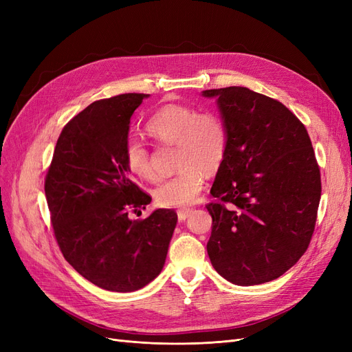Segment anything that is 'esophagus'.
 Returning <instances> with one entry per match:
<instances>
[{"label":"esophagus","mask_w":352,"mask_h":352,"mask_svg":"<svg viewBox=\"0 0 352 352\" xmlns=\"http://www.w3.org/2000/svg\"><path fill=\"white\" fill-rule=\"evenodd\" d=\"M190 212H192V208H180V210H177L179 221H185L190 216Z\"/></svg>","instance_id":"34e87169"}]
</instances>
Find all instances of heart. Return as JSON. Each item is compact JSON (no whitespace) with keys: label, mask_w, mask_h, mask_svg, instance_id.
<instances>
[{"label":"heart","mask_w":352,"mask_h":352,"mask_svg":"<svg viewBox=\"0 0 352 352\" xmlns=\"http://www.w3.org/2000/svg\"><path fill=\"white\" fill-rule=\"evenodd\" d=\"M146 133L162 144L176 145L179 172L154 189L157 204L185 207L192 204L204 188L206 173H214L228 153V129L214 111H201L180 104H168L155 111L145 124ZM124 163L129 172L154 180L155 172L145 144L129 140L124 145Z\"/></svg>","instance_id":"obj_1"}]
</instances>
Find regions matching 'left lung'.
I'll list each match as a JSON object with an SVG mask.
<instances>
[{"instance_id": "8db88e82", "label": "left lung", "mask_w": 352, "mask_h": 352, "mask_svg": "<svg viewBox=\"0 0 352 352\" xmlns=\"http://www.w3.org/2000/svg\"><path fill=\"white\" fill-rule=\"evenodd\" d=\"M217 98L228 153L207 204V252L226 280L251 286L278 279L310 245L322 195L310 136L282 102L243 87L202 91Z\"/></svg>"}]
</instances>
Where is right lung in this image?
I'll use <instances>...</instances> for the list:
<instances>
[{
	"mask_svg": "<svg viewBox=\"0 0 352 352\" xmlns=\"http://www.w3.org/2000/svg\"><path fill=\"white\" fill-rule=\"evenodd\" d=\"M146 94L95 101L65 126L45 177L58 247L72 267L102 289L133 292L162 272L176 228L175 210L131 220L151 197L132 182L124 145Z\"/></svg>",
	"mask_w": 352,
	"mask_h": 352,
	"instance_id": "1",
	"label": "right lung"
}]
</instances>
